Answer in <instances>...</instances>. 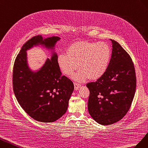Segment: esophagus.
Masks as SVG:
<instances>
[{"label":"esophagus","instance_id":"esophagus-1","mask_svg":"<svg viewBox=\"0 0 148 148\" xmlns=\"http://www.w3.org/2000/svg\"><path fill=\"white\" fill-rule=\"evenodd\" d=\"M74 88L75 90H78L79 88L81 87V84H80L79 83H77V82H74Z\"/></svg>","mask_w":148,"mask_h":148}]
</instances>
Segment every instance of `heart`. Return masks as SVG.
Returning <instances> with one entry per match:
<instances>
[{
	"label": "heart",
	"mask_w": 148,
	"mask_h": 148,
	"mask_svg": "<svg viewBox=\"0 0 148 148\" xmlns=\"http://www.w3.org/2000/svg\"><path fill=\"white\" fill-rule=\"evenodd\" d=\"M111 58V49L103 42L80 41L71 45L67 53L58 58V65L64 74L71 76L80 69L75 79L86 81L101 77L106 73Z\"/></svg>",
	"instance_id": "heart-1"
}]
</instances>
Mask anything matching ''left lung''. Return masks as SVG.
<instances>
[{
  "label": "left lung",
  "instance_id": "1",
  "mask_svg": "<svg viewBox=\"0 0 148 148\" xmlns=\"http://www.w3.org/2000/svg\"><path fill=\"white\" fill-rule=\"evenodd\" d=\"M110 40L112 53L106 73L97 81L86 84L90 91L88 113L102 125L115 123L127 113L136 86L132 58L118 42Z\"/></svg>",
  "mask_w": 148,
  "mask_h": 148
}]
</instances>
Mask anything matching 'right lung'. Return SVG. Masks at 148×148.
<instances>
[{"mask_svg": "<svg viewBox=\"0 0 148 148\" xmlns=\"http://www.w3.org/2000/svg\"><path fill=\"white\" fill-rule=\"evenodd\" d=\"M60 39L58 36L32 37L23 45L14 65L13 89L16 100L29 116L43 123L55 121L66 112L74 84L62 75L55 52L34 72L28 66L27 51L38 45L54 49Z\"/></svg>", "mask_w": 148, "mask_h": 148, "instance_id": "right-lung-1", "label": "right lung"}]
</instances>
